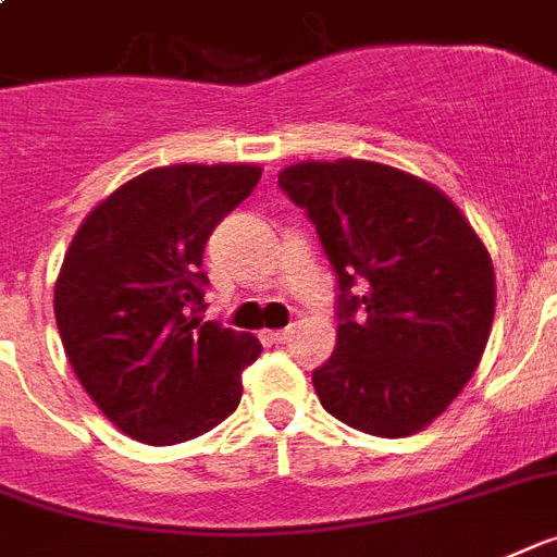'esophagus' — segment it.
Listing matches in <instances>:
<instances>
[{"instance_id":"1","label":"esophagus","mask_w":557,"mask_h":557,"mask_svg":"<svg viewBox=\"0 0 557 557\" xmlns=\"http://www.w3.org/2000/svg\"><path fill=\"white\" fill-rule=\"evenodd\" d=\"M264 338H268L270 344H287L289 338H293V327H284V330H270V333H264Z\"/></svg>"}]
</instances>
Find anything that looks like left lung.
<instances>
[{
	"label": "left lung",
	"mask_w": 557,
	"mask_h": 557,
	"mask_svg": "<svg viewBox=\"0 0 557 557\" xmlns=\"http://www.w3.org/2000/svg\"><path fill=\"white\" fill-rule=\"evenodd\" d=\"M278 187L319 230L338 275V342L312 372L321 407L404 438L472 379L495 319V270L447 193L367 159L298 162Z\"/></svg>",
	"instance_id": "left-lung-1"
}]
</instances>
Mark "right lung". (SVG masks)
<instances>
[{
  "label": "right lung",
  "instance_id": "obj_1",
  "mask_svg": "<svg viewBox=\"0 0 557 557\" xmlns=\"http://www.w3.org/2000/svg\"><path fill=\"white\" fill-rule=\"evenodd\" d=\"M259 164H168L85 215L53 312L76 379L108 421L150 447L199 438L242 401L256 335L201 321L213 227L259 185Z\"/></svg>",
  "mask_w": 557,
  "mask_h": 557
}]
</instances>
